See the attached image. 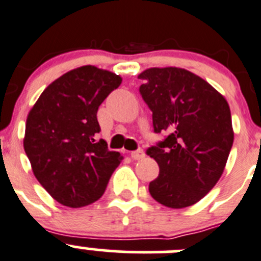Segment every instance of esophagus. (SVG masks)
Returning a JSON list of instances; mask_svg holds the SVG:
<instances>
[{"label":"esophagus","mask_w":261,"mask_h":261,"mask_svg":"<svg viewBox=\"0 0 261 261\" xmlns=\"http://www.w3.org/2000/svg\"><path fill=\"white\" fill-rule=\"evenodd\" d=\"M130 157H132V159H133V160H141V159H143V157H144L143 149H137V151L130 152Z\"/></svg>","instance_id":"obj_1"}]
</instances>
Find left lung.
<instances>
[{
  "label": "left lung",
  "mask_w": 261,
  "mask_h": 261,
  "mask_svg": "<svg viewBox=\"0 0 261 261\" xmlns=\"http://www.w3.org/2000/svg\"><path fill=\"white\" fill-rule=\"evenodd\" d=\"M138 79L154 132L169 133L147 151L160 167L149 194L165 207H190L213 189L226 167L233 143L228 102L205 80L179 67H152Z\"/></svg>",
  "instance_id": "obj_1"
}]
</instances>
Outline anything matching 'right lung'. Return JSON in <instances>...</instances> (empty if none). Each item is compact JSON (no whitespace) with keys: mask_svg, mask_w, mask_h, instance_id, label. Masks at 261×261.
I'll return each mask as SVG.
<instances>
[{"mask_svg":"<svg viewBox=\"0 0 261 261\" xmlns=\"http://www.w3.org/2000/svg\"><path fill=\"white\" fill-rule=\"evenodd\" d=\"M122 84V77L82 66L54 80L30 109L24 149L38 181L53 199L69 208L96 202L123 156L109 151L97 109Z\"/></svg>","mask_w":261,"mask_h":261,"instance_id":"add662e5","label":"right lung"}]
</instances>
